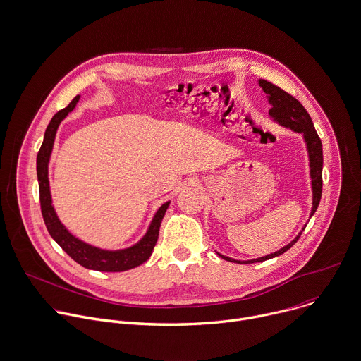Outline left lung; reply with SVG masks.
<instances>
[{
    "mask_svg": "<svg viewBox=\"0 0 361 361\" xmlns=\"http://www.w3.org/2000/svg\"><path fill=\"white\" fill-rule=\"evenodd\" d=\"M259 86L264 89V92L268 96V100L271 103V109H269V114L271 117L275 120L276 123H279L281 126L290 129L296 133H302L305 143H306V149L309 153V166H310V178H312V191H313V202H312V212L310 216L316 212L320 198H322V187H323V180H322V170H323V149H322V142L316 133L314 125L312 122V118L309 116V113L306 111V109L302 106V103L295 99L293 96H290L289 93H286L285 90H282L281 87L275 86L274 83L265 80V79H259ZM306 225L303 226V229L296 235V238L293 239L292 243H289L286 247L281 248L279 251L269 254L267 257L262 258H257V259H251V261H236L228 257H224L221 254H218L222 259L229 261V262H235V264H254V262H264L267 259H272L275 257L282 255L283 252H286L289 248H292L298 239L300 238L302 232L305 231Z\"/></svg>",
    "mask_w": 361,
    "mask_h": 361,
    "instance_id": "8db88e82",
    "label": "left lung"
}]
</instances>
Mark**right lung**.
I'll return each mask as SVG.
<instances>
[{"mask_svg": "<svg viewBox=\"0 0 361 361\" xmlns=\"http://www.w3.org/2000/svg\"><path fill=\"white\" fill-rule=\"evenodd\" d=\"M80 96H76L65 109L59 110L52 118L45 130L42 146L38 152L37 157V174L39 183V201L41 211L48 228L49 235L55 239V243L79 265L87 269L100 271V272H123L133 269L143 262H146L159 239V231L163 221V216L170 205V201L164 202L153 216L150 226L140 241L129 248L107 251L90 244L80 241L79 238L72 235L65 225L59 221L55 208L52 205V197L49 190V178H48V164L51 159V153L54 149V142L56 136V130L62 120L75 109Z\"/></svg>", "mask_w": 361, "mask_h": 361, "instance_id": "obj_1", "label": "right lung"}]
</instances>
